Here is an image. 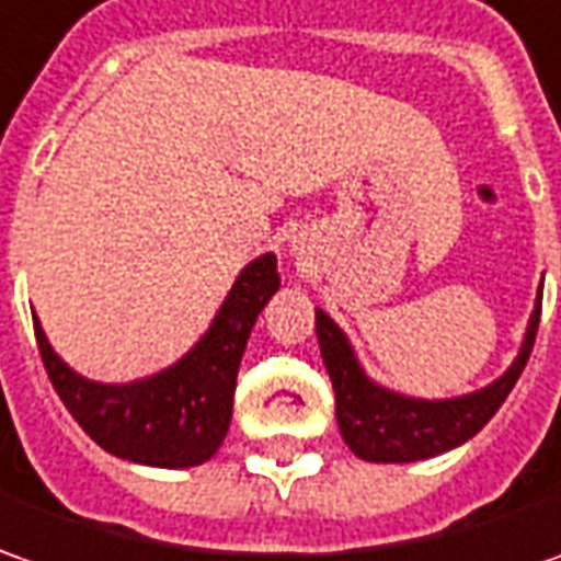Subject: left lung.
Returning a JSON list of instances; mask_svg holds the SVG:
<instances>
[{
    "mask_svg": "<svg viewBox=\"0 0 561 561\" xmlns=\"http://www.w3.org/2000/svg\"><path fill=\"white\" fill-rule=\"evenodd\" d=\"M540 300L543 295L534 300L528 332L510 369L488 388L450 400H419L376 385L363 373L344 332L322 310H317L319 354L335 388V410L344 444L366 462H415L447 454L478 435L503 407V400L510 397L531 357L540 325Z\"/></svg>",
    "mask_w": 561,
    "mask_h": 561,
    "instance_id": "8db88e82",
    "label": "left lung"
}]
</instances>
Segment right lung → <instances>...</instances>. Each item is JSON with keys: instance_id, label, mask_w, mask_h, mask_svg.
<instances>
[{"instance_id": "1", "label": "right lung", "mask_w": 561, "mask_h": 561, "mask_svg": "<svg viewBox=\"0 0 561 561\" xmlns=\"http://www.w3.org/2000/svg\"><path fill=\"white\" fill-rule=\"evenodd\" d=\"M276 291V254H263L239 273L210 329L180 363L129 385H102L77 376L51 351L39 319H33V329L61 403L102 450L142 466L188 469L220 450L232 419L244 344L257 313Z\"/></svg>"}]
</instances>
